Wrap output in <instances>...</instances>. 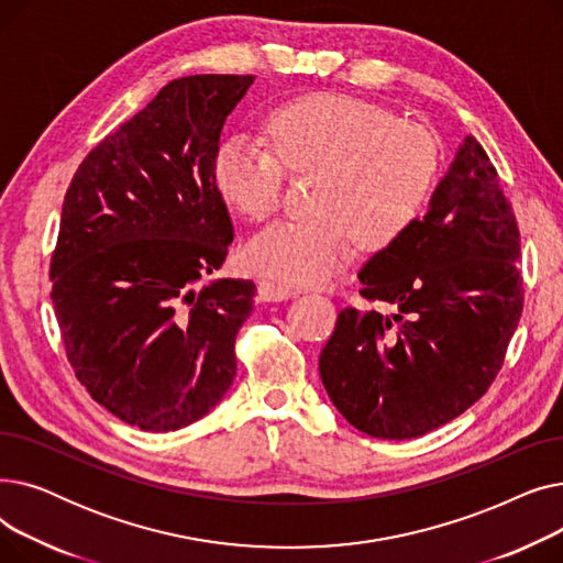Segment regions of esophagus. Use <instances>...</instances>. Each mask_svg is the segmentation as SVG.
Returning <instances> with one entry per match:
<instances>
[{"label": "esophagus", "mask_w": 563, "mask_h": 563, "mask_svg": "<svg viewBox=\"0 0 563 563\" xmlns=\"http://www.w3.org/2000/svg\"><path fill=\"white\" fill-rule=\"evenodd\" d=\"M257 297H260V301H287L291 297H297V289L289 285L274 283V280H260Z\"/></svg>", "instance_id": "34e87169"}]
</instances>
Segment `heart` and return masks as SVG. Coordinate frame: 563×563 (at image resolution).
Listing matches in <instances>:
<instances>
[{"label": "heart", "mask_w": 563, "mask_h": 563, "mask_svg": "<svg viewBox=\"0 0 563 563\" xmlns=\"http://www.w3.org/2000/svg\"><path fill=\"white\" fill-rule=\"evenodd\" d=\"M272 143L234 134L214 157V185L236 214L266 221L280 202L283 167L317 168L310 219L280 221L244 246V264L289 285H319L353 257V236L386 249L418 221L435 189L440 153L420 123L344 93H310L274 109Z\"/></svg>", "instance_id": "1"}]
</instances>
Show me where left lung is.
Here are the masks:
<instances>
[{
  "mask_svg": "<svg viewBox=\"0 0 563 563\" xmlns=\"http://www.w3.org/2000/svg\"><path fill=\"white\" fill-rule=\"evenodd\" d=\"M520 232L495 166L467 134L422 219L374 253L319 374L349 424L383 440L424 435L475 404L505 363L522 312Z\"/></svg>",
  "mask_w": 563,
  "mask_h": 563,
  "instance_id": "left-lung-1",
  "label": "left lung"
}]
</instances>
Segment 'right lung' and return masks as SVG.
<instances>
[{"label":"right lung","mask_w":563,"mask_h":563,"mask_svg":"<svg viewBox=\"0 0 563 563\" xmlns=\"http://www.w3.org/2000/svg\"><path fill=\"white\" fill-rule=\"evenodd\" d=\"M253 79H173L66 191L49 278L68 361L88 395L143 431L200 420L236 374L255 285L212 278L234 236L214 157Z\"/></svg>","instance_id":"1"}]
</instances>
